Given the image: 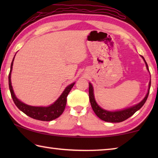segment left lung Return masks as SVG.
I'll return each mask as SVG.
<instances>
[{
	"label": "left lung",
	"mask_w": 158,
	"mask_h": 158,
	"mask_svg": "<svg viewBox=\"0 0 158 158\" xmlns=\"http://www.w3.org/2000/svg\"><path fill=\"white\" fill-rule=\"evenodd\" d=\"M143 59L145 61L147 69H148V67L147 63L146 62L144 58L142 56ZM150 87H151V81L149 83V89L148 93H147L146 97L144 98L143 100L140 103L137 104V105L132 106V107L128 108L122 111H108L105 109H102L101 107L98 106V105L96 103L94 98V95H93V89L92 86V84L89 83V100L90 105H91L92 109L93 111L95 112V114L100 118L101 120L105 121L106 122H110V123H120L122 121H124L125 120L127 119L128 118H130L132 116V115L135 113L136 111H138L139 109H140L142 107L143 105L145 104L146 101L148 98V96L149 94V90Z\"/></svg>",
	"instance_id": "obj_1"
}]
</instances>
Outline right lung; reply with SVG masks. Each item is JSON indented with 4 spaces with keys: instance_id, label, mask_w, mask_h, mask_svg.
<instances>
[{
    "instance_id": "right-lung-1",
    "label": "right lung",
    "mask_w": 158,
    "mask_h": 158,
    "mask_svg": "<svg viewBox=\"0 0 158 158\" xmlns=\"http://www.w3.org/2000/svg\"><path fill=\"white\" fill-rule=\"evenodd\" d=\"M15 57L13 58L11 63V67H10V71L8 77L9 79V88L11 93V96L12 100L14 101L15 105L17 106L19 109L23 112L25 114L27 115L29 117L32 118L39 120V121H53L58 117H59L64 111V109L65 108L66 102H67V97L70 91L74 85V83L69 85L64 90L63 93L61 94L59 98L49 106L47 107H42V106H32L26 105V104L21 102L18 99L16 98L15 95L14 91H13L12 86L11 85V72L13 65V61H14Z\"/></svg>"
}]
</instances>
